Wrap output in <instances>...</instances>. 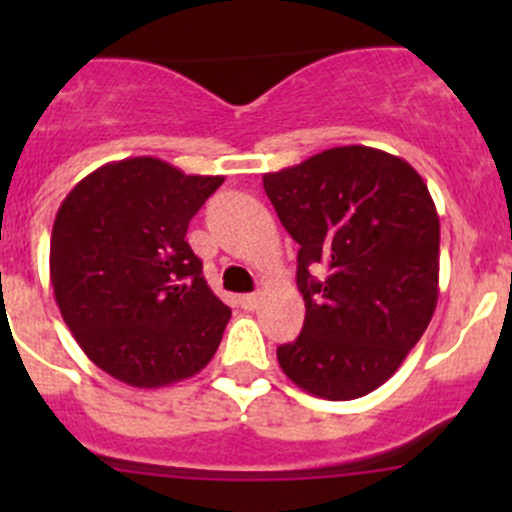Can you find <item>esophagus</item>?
<instances>
[{"label": "esophagus", "instance_id": "1", "mask_svg": "<svg viewBox=\"0 0 512 512\" xmlns=\"http://www.w3.org/2000/svg\"><path fill=\"white\" fill-rule=\"evenodd\" d=\"M240 304H242V309L252 312V309H257V304H260V297H257V294H242Z\"/></svg>", "mask_w": 512, "mask_h": 512}]
</instances>
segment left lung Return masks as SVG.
<instances>
[{
    "instance_id": "1",
    "label": "left lung",
    "mask_w": 512,
    "mask_h": 512,
    "mask_svg": "<svg viewBox=\"0 0 512 512\" xmlns=\"http://www.w3.org/2000/svg\"><path fill=\"white\" fill-rule=\"evenodd\" d=\"M262 185L299 245L307 309L299 337L277 347L282 371L319 399L371 394L436 312L441 225L426 183L404 158L339 146Z\"/></svg>"
}]
</instances>
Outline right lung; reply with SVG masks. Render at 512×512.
I'll return each mask as SVG.
<instances>
[{"label": "right lung", "mask_w": 512, "mask_h": 512, "mask_svg": "<svg viewBox=\"0 0 512 512\" xmlns=\"http://www.w3.org/2000/svg\"><path fill=\"white\" fill-rule=\"evenodd\" d=\"M223 175H185L160 158L106 163L71 188L51 230L49 275L66 327L91 361L136 389L198 374L230 307L185 242Z\"/></svg>", "instance_id": "1"}]
</instances>
